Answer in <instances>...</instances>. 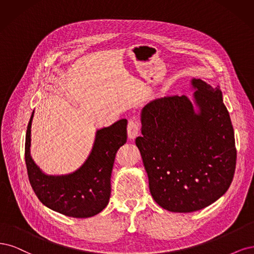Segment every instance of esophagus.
Listing matches in <instances>:
<instances>
[{
    "label": "esophagus",
    "instance_id": "34e87169",
    "mask_svg": "<svg viewBox=\"0 0 254 254\" xmlns=\"http://www.w3.org/2000/svg\"><path fill=\"white\" fill-rule=\"evenodd\" d=\"M139 133V122L137 119H130L127 125V135L129 139H134Z\"/></svg>",
    "mask_w": 254,
    "mask_h": 254
}]
</instances>
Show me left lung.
<instances>
[{"instance_id": "8db88e82", "label": "left lung", "mask_w": 254, "mask_h": 254, "mask_svg": "<svg viewBox=\"0 0 254 254\" xmlns=\"http://www.w3.org/2000/svg\"><path fill=\"white\" fill-rule=\"evenodd\" d=\"M199 112L186 96L146 104L136 138L154 200L172 212L208 207L224 195L235 172L236 148L219 86L193 79Z\"/></svg>"}]
</instances>
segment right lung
I'll return each mask as SVG.
<instances>
[{
  "mask_svg": "<svg viewBox=\"0 0 254 254\" xmlns=\"http://www.w3.org/2000/svg\"><path fill=\"white\" fill-rule=\"evenodd\" d=\"M31 114L25 139V163L32 190L50 209L70 217L85 218L101 212L111 196V174L116 153L127 142V119L99 129L92 153L75 173L48 176L37 167L29 154Z\"/></svg>",
  "mask_w": 254,
  "mask_h": 254,
  "instance_id": "1",
  "label": "right lung"
}]
</instances>
